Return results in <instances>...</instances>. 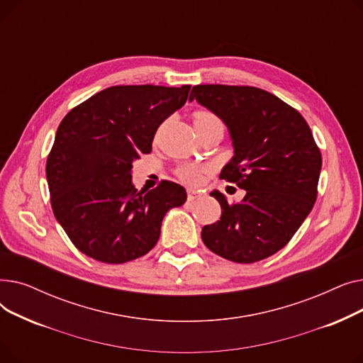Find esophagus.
<instances>
[{"label": "esophagus", "mask_w": 363, "mask_h": 363, "mask_svg": "<svg viewBox=\"0 0 363 363\" xmlns=\"http://www.w3.org/2000/svg\"><path fill=\"white\" fill-rule=\"evenodd\" d=\"M197 197H200V194L197 191H194V189H186V200L188 201H194Z\"/></svg>", "instance_id": "1"}]
</instances>
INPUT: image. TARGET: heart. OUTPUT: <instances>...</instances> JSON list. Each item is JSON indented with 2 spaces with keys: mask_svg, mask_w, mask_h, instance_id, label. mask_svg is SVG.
<instances>
[{
  "mask_svg": "<svg viewBox=\"0 0 363 363\" xmlns=\"http://www.w3.org/2000/svg\"><path fill=\"white\" fill-rule=\"evenodd\" d=\"M193 123L200 137L212 129H216V128L223 129L222 121L216 116V114L203 108L196 110L193 113ZM212 170H213L212 166L206 163H184L177 167L175 174L182 182L188 185H199L203 181L204 175L211 174Z\"/></svg>",
  "mask_w": 363,
  "mask_h": 363,
  "instance_id": "1",
  "label": "heart"
}]
</instances>
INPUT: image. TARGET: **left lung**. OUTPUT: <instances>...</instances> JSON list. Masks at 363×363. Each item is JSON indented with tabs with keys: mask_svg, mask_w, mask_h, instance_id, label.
I'll use <instances>...</instances> for the list:
<instances>
[{
	"mask_svg": "<svg viewBox=\"0 0 363 363\" xmlns=\"http://www.w3.org/2000/svg\"><path fill=\"white\" fill-rule=\"evenodd\" d=\"M197 100L228 126L234 157L220 179L245 189L240 203L211 193L220 220L201 230L208 250L253 263L281 250L308 218L318 196L320 151L301 114L277 95L255 86L196 85Z\"/></svg>",
	"mask_w": 363,
	"mask_h": 363,
	"instance_id": "8db88e82",
	"label": "left lung"
}]
</instances>
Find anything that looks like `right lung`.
<instances>
[{
	"label": "right lung",
	"instance_id": "obj_1",
	"mask_svg": "<svg viewBox=\"0 0 363 363\" xmlns=\"http://www.w3.org/2000/svg\"><path fill=\"white\" fill-rule=\"evenodd\" d=\"M189 85H118L72 108L57 129L45 174L55 219L84 255L125 263L147 255L162 220L186 193L162 181L150 191L132 185V163L151 152L157 128L181 108Z\"/></svg>",
	"mask_w": 363,
	"mask_h": 363
}]
</instances>
